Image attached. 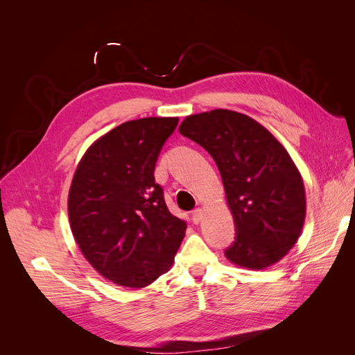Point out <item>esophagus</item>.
<instances>
[{"instance_id":"esophagus-1","label":"esophagus","mask_w":355,"mask_h":355,"mask_svg":"<svg viewBox=\"0 0 355 355\" xmlns=\"http://www.w3.org/2000/svg\"><path fill=\"white\" fill-rule=\"evenodd\" d=\"M201 219H202V210L201 209H196L194 211H192V220L198 223V222H201Z\"/></svg>"}]
</instances>
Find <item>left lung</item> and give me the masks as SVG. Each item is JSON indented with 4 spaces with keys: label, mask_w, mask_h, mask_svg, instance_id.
Masks as SVG:
<instances>
[{
    "label": "left lung",
    "mask_w": 355,
    "mask_h": 355,
    "mask_svg": "<svg viewBox=\"0 0 355 355\" xmlns=\"http://www.w3.org/2000/svg\"><path fill=\"white\" fill-rule=\"evenodd\" d=\"M179 132L206 149L220 171L237 227L227 259L247 270L280 262L306 216L304 179L287 149L261 123L230 110L188 115Z\"/></svg>",
    "instance_id": "1"
}]
</instances>
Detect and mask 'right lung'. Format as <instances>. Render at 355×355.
Wrapping results in <instances>:
<instances>
[{
    "mask_svg": "<svg viewBox=\"0 0 355 355\" xmlns=\"http://www.w3.org/2000/svg\"><path fill=\"white\" fill-rule=\"evenodd\" d=\"M178 116L123 123L94 141L75 170L68 216L83 256L106 280L142 288L173 265L187 223L166 206L154 168Z\"/></svg>",
    "mask_w": 355,
    "mask_h": 355,
    "instance_id": "obj_1",
    "label": "right lung"
}]
</instances>
